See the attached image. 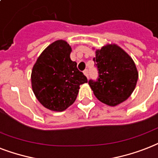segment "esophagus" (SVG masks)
<instances>
[{"label": "esophagus", "instance_id": "esophagus-1", "mask_svg": "<svg viewBox=\"0 0 158 158\" xmlns=\"http://www.w3.org/2000/svg\"><path fill=\"white\" fill-rule=\"evenodd\" d=\"M83 73H84V74H85V75L86 76V77H88V75H89V72H88L87 69H85V70L84 71Z\"/></svg>", "mask_w": 158, "mask_h": 158}]
</instances>
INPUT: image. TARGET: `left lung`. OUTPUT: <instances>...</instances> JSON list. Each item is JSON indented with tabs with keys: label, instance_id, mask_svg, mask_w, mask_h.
<instances>
[{
	"label": "left lung",
	"instance_id": "8db88e82",
	"mask_svg": "<svg viewBox=\"0 0 158 158\" xmlns=\"http://www.w3.org/2000/svg\"><path fill=\"white\" fill-rule=\"evenodd\" d=\"M98 71L96 80L88 83L101 102L115 106L128 99L136 86L139 73L131 57L117 45L96 50L93 58Z\"/></svg>",
	"mask_w": 158,
	"mask_h": 158
}]
</instances>
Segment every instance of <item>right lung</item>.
I'll use <instances>...</instances> for the list:
<instances>
[{"mask_svg": "<svg viewBox=\"0 0 158 158\" xmlns=\"http://www.w3.org/2000/svg\"><path fill=\"white\" fill-rule=\"evenodd\" d=\"M68 43L57 40L41 53L31 74L33 91L38 101L48 110L63 111L74 103L80 85L87 78L70 58Z\"/></svg>", "mask_w": 158, "mask_h": 158, "instance_id": "add662e5", "label": "right lung"}]
</instances>
